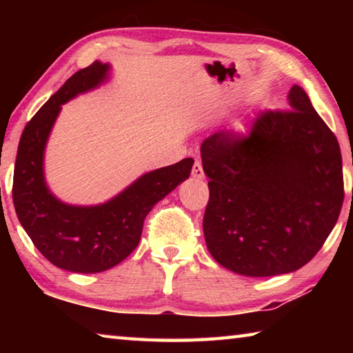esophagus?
<instances>
[{
	"instance_id": "esophagus-1",
	"label": "esophagus",
	"mask_w": 353,
	"mask_h": 353,
	"mask_svg": "<svg viewBox=\"0 0 353 353\" xmlns=\"http://www.w3.org/2000/svg\"><path fill=\"white\" fill-rule=\"evenodd\" d=\"M191 176L194 179H204V170H202V165L201 162L196 160L194 165H193V170H191Z\"/></svg>"
}]
</instances>
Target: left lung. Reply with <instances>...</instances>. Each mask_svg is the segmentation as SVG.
I'll return each instance as SVG.
<instances>
[{
	"label": "left lung",
	"instance_id": "8db88e82",
	"mask_svg": "<svg viewBox=\"0 0 353 353\" xmlns=\"http://www.w3.org/2000/svg\"><path fill=\"white\" fill-rule=\"evenodd\" d=\"M290 110L261 112L248 134L221 130L201 146L210 198L207 249L221 266L248 277L297 271L319 252L344 201L334 134L302 87Z\"/></svg>",
	"mask_w": 353,
	"mask_h": 353
}]
</instances>
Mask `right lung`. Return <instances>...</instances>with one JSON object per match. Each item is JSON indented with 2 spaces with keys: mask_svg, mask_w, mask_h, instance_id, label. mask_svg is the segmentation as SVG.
Returning a JSON list of instances; mask_svg holds the SVG:
<instances>
[{
  "mask_svg": "<svg viewBox=\"0 0 353 353\" xmlns=\"http://www.w3.org/2000/svg\"><path fill=\"white\" fill-rule=\"evenodd\" d=\"M109 65L93 62L70 77L41 105L23 130L17 151L12 199L34 246L65 271L93 274L110 270L139 246L143 223L152 207L190 177L193 159L146 172L101 205L79 207L59 201L46 187L43 154L61 105L107 79Z\"/></svg>",
  "mask_w": 353,
  "mask_h": 353,
  "instance_id": "add662e5",
  "label": "right lung"
}]
</instances>
